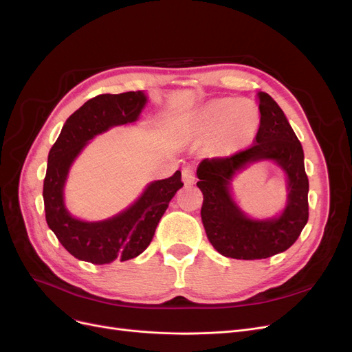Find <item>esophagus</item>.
Masks as SVG:
<instances>
[{
	"label": "esophagus",
	"mask_w": 352,
	"mask_h": 352,
	"mask_svg": "<svg viewBox=\"0 0 352 352\" xmlns=\"http://www.w3.org/2000/svg\"><path fill=\"white\" fill-rule=\"evenodd\" d=\"M182 179L186 185L194 184L195 180V168L192 166H185L182 168Z\"/></svg>",
	"instance_id": "esophagus-1"
}]
</instances>
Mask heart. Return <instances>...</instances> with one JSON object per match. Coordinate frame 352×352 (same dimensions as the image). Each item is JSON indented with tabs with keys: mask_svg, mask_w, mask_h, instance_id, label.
Here are the masks:
<instances>
[{
	"mask_svg": "<svg viewBox=\"0 0 352 352\" xmlns=\"http://www.w3.org/2000/svg\"><path fill=\"white\" fill-rule=\"evenodd\" d=\"M260 126L257 105L248 100H219L208 104L197 117L201 133H214L221 153H235L247 145Z\"/></svg>",
	"mask_w": 352,
	"mask_h": 352,
	"instance_id": "1",
	"label": "heart"
}]
</instances>
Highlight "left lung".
I'll return each instance as SVG.
<instances>
[{
    "label": "left lung",
    "mask_w": 352,
    "mask_h": 352,
    "mask_svg": "<svg viewBox=\"0 0 352 352\" xmlns=\"http://www.w3.org/2000/svg\"><path fill=\"white\" fill-rule=\"evenodd\" d=\"M258 100L261 117L255 144L228 157L202 160L197 170L207 238L221 255L236 260H260L286 251L308 221V177L301 142L270 95L258 92ZM258 159H274L288 175V206L278 219H248L228 192L231 176Z\"/></svg>",
    "instance_id": "8db88e82"
}]
</instances>
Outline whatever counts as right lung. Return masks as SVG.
Here are the masks:
<instances>
[{
    "label": "right lung",
    "mask_w": 352,
    "mask_h": 352,
    "mask_svg": "<svg viewBox=\"0 0 352 352\" xmlns=\"http://www.w3.org/2000/svg\"><path fill=\"white\" fill-rule=\"evenodd\" d=\"M146 102L141 91L102 94L85 102L63 126L48 154L44 179L45 219L50 229L74 258L92 264L126 261L144 252L151 243L168 202L184 186L177 172L148 185L142 197L113 219L88 223L72 217L63 202L69 167L95 135L111 126L135 122Z\"/></svg>",
    "instance_id": "add662e5"
}]
</instances>
